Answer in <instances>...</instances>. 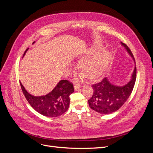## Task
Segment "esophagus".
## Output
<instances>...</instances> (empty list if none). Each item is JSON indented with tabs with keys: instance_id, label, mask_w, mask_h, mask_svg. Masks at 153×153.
<instances>
[{
	"instance_id": "34e87169",
	"label": "esophagus",
	"mask_w": 153,
	"mask_h": 153,
	"mask_svg": "<svg viewBox=\"0 0 153 153\" xmlns=\"http://www.w3.org/2000/svg\"><path fill=\"white\" fill-rule=\"evenodd\" d=\"M80 87V85L79 84H75V85H74V89H75V91H78V90H79Z\"/></svg>"
}]
</instances>
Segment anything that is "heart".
Here are the masks:
<instances>
[{
  "label": "heart",
  "mask_w": 153,
  "mask_h": 153,
  "mask_svg": "<svg viewBox=\"0 0 153 153\" xmlns=\"http://www.w3.org/2000/svg\"><path fill=\"white\" fill-rule=\"evenodd\" d=\"M111 60L112 56L110 53L108 51H103L97 55L94 53L93 56L83 59L80 66L87 78L95 80L103 73Z\"/></svg>",
  "instance_id": "heart-1"
}]
</instances>
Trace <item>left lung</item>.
Instances as JSON below:
<instances>
[{"instance_id":"obj_1","label":"left lung","mask_w":153,"mask_h":153,"mask_svg":"<svg viewBox=\"0 0 153 153\" xmlns=\"http://www.w3.org/2000/svg\"><path fill=\"white\" fill-rule=\"evenodd\" d=\"M121 44L135 61L130 49L124 43L121 42ZM136 71L135 67L130 80L122 86L112 84L107 77L104 78L98 84L92 85L93 94L88 100L91 108L101 114H112L119 110L131 93L136 80Z\"/></svg>"}]
</instances>
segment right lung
<instances>
[{
  "label": "right lung",
  "instance_id": "add662e5",
  "mask_svg": "<svg viewBox=\"0 0 153 153\" xmlns=\"http://www.w3.org/2000/svg\"><path fill=\"white\" fill-rule=\"evenodd\" d=\"M35 42H33V44ZM29 48H27L24 55ZM24 57V56H23ZM20 83L22 90L25 98L36 112L46 117H54L66 112L69 105V96L74 92L73 84L62 80L54 89L45 96H34L29 94Z\"/></svg>",
  "mask_w": 153,
  "mask_h": 153
}]
</instances>
